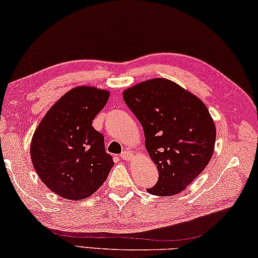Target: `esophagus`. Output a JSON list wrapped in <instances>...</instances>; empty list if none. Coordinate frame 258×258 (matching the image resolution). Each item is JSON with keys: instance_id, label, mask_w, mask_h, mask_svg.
<instances>
[{"instance_id": "obj_1", "label": "esophagus", "mask_w": 258, "mask_h": 258, "mask_svg": "<svg viewBox=\"0 0 258 258\" xmlns=\"http://www.w3.org/2000/svg\"><path fill=\"white\" fill-rule=\"evenodd\" d=\"M120 158L121 160H125V161H130L131 158H132V156H131V153L128 151H124L123 153L120 154Z\"/></svg>"}]
</instances>
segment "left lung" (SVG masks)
I'll return each instance as SVG.
<instances>
[{
  "mask_svg": "<svg viewBox=\"0 0 258 258\" xmlns=\"http://www.w3.org/2000/svg\"><path fill=\"white\" fill-rule=\"evenodd\" d=\"M125 104L141 123L145 148L158 169L147 190L180 193L208 166L214 151V121L204 102L168 79H151L126 89Z\"/></svg>",
  "mask_w": 258,
  "mask_h": 258,
  "instance_id": "obj_1",
  "label": "left lung"
}]
</instances>
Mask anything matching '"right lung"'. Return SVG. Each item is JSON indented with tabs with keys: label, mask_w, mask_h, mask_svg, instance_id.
Wrapping results in <instances>:
<instances>
[{
	"label": "right lung",
	"mask_w": 258,
	"mask_h": 258,
	"mask_svg": "<svg viewBox=\"0 0 258 258\" xmlns=\"http://www.w3.org/2000/svg\"><path fill=\"white\" fill-rule=\"evenodd\" d=\"M108 98L109 91L102 89L73 88L50 107L35 131L32 166L41 181L64 199L89 198L114 166L105 151L104 135L92 127Z\"/></svg>",
	"instance_id": "1"
}]
</instances>
